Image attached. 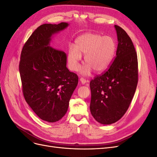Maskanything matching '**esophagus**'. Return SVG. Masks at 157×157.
I'll use <instances>...</instances> for the list:
<instances>
[{
    "label": "esophagus",
    "mask_w": 157,
    "mask_h": 157,
    "mask_svg": "<svg viewBox=\"0 0 157 157\" xmlns=\"http://www.w3.org/2000/svg\"><path fill=\"white\" fill-rule=\"evenodd\" d=\"M80 82H81V83H82V84H84L86 82H88L87 80H86V79H85V78H80Z\"/></svg>",
    "instance_id": "obj_1"
}]
</instances>
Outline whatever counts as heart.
<instances>
[{
    "label": "heart",
    "instance_id": "heart-1",
    "mask_svg": "<svg viewBox=\"0 0 157 157\" xmlns=\"http://www.w3.org/2000/svg\"><path fill=\"white\" fill-rule=\"evenodd\" d=\"M116 51V44L112 37L102 36L96 33H86L75 41L74 48L68 50L67 59L71 71H77L80 67L81 55L86 65L82 72L89 75L92 69L97 73L105 71L110 65Z\"/></svg>",
    "mask_w": 157,
    "mask_h": 157
}]
</instances>
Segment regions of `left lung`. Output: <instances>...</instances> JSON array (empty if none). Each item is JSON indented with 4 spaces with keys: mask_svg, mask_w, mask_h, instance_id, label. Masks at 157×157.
<instances>
[{
    "mask_svg": "<svg viewBox=\"0 0 157 157\" xmlns=\"http://www.w3.org/2000/svg\"><path fill=\"white\" fill-rule=\"evenodd\" d=\"M118 38L116 56L112 64L90 82V112L98 122L110 124L126 113L138 82L137 52L126 32L115 25Z\"/></svg>",
    "mask_w": 157,
    "mask_h": 157,
    "instance_id": "1",
    "label": "left lung"
}]
</instances>
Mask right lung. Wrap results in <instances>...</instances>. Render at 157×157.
I'll return each instance as SVG.
<instances>
[{
  "mask_svg": "<svg viewBox=\"0 0 157 157\" xmlns=\"http://www.w3.org/2000/svg\"><path fill=\"white\" fill-rule=\"evenodd\" d=\"M68 23L43 24L23 46L19 64L22 92L26 102L42 120L55 122L67 111L78 77L66 67L64 52L49 46L51 36Z\"/></svg>",
  "mask_w": 157,
  "mask_h": 157,
  "instance_id": "1",
  "label": "right lung"
}]
</instances>
